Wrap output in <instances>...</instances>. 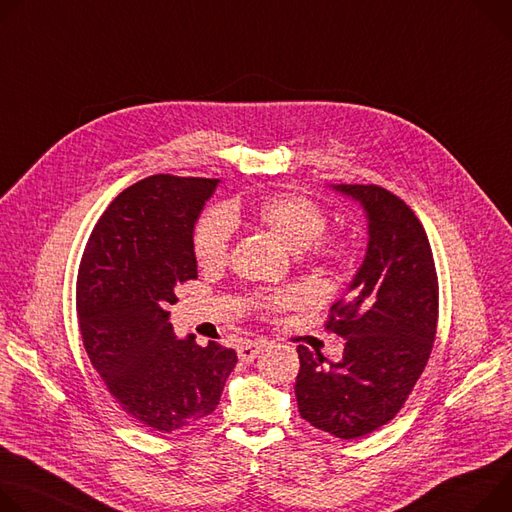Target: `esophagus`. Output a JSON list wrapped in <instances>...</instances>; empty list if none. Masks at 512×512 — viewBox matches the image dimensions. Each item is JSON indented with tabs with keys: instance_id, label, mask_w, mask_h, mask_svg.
Segmentation results:
<instances>
[{
	"instance_id": "obj_1",
	"label": "esophagus",
	"mask_w": 512,
	"mask_h": 512,
	"mask_svg": "<svg viewBox=\"0 0 512 512\" xmlns=\"http://www.w3.org/2000/svg\"><path fill=\"white\" fill-rule=\"evenodd\" d=\"M263 349H265V341H245V343L239 345L237 351H239L241 361L249 363V361H253Z\"/></svg>"
}]
</instances>
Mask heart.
Masks as SVG:
<instances>
[{"mask_svg":"<svg viewBox=\"0 0 512 512\" xmlns=\"http://www.w3.org/2000/svg\"><path fill=\"white\" fill-rule=\"evenodd\" d=\"M253 218L259 226L269 230L292 251H306L327 230L329 216L316 202L294 196L277 194L261 200L253 208ZM232 237L230 214L224 210H212L204 214L194 232V253L202 267H218L226 261ZM316 257L333 263L347 265L353 259V245L343 239H329L316 243ZM294 302V296L284 292L265 302L267 310H280Z\"/></svg>","mask_w":512,"mask_h":512,"instance_id":"1","label":"heart"}]
</instances>
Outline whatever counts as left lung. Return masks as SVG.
<instances>
[{
	"label": "left lung",
	"mask_w": 512,
	"mask_h": 512,
	"mask_svg": "<svg viewBox=\"0 0 512 512\" xmlns=\"http://www.w3.org/2000/svg\"><path fill=\"white\" fill-rule=\"evenodd\" d=\"M359 202L367 249L327 329L345 339L343 359L298 345L300 416L339 439H357L398 414L429 361L439 316V284L423 224L380 185L339 183Z\"/></svg>",
	"instance_id": "1"
}]
</instances>
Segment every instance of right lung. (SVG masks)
I'll return each mask as SVG.
<instances>
[{
  "label": "right lung",
  "instance_id": "1",
  "mask_svg": "<svg viewBox=\"0 0 512 512\" xmlns=\"http://www.w3.org/2000/svg\"><path fill=\"white\" fill-rule=\"evenodd\" d=\"M220 179L151 175L102 214L77 275V318L91 365L136 423L171 433L214 412L235 349L177 339L167 306L198 277L194 226Z\"/></svg>",
  "mask_w": 512,
  "mask_h": 512
}]
</instances>
